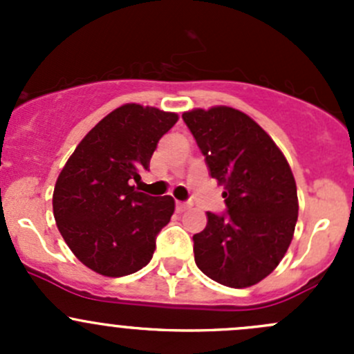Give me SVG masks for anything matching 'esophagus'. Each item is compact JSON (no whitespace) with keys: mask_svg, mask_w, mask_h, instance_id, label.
<instances>
[{"mask_svg":"<svg viewBox=\"0 0 354 354\" xmlns=\"http://www.w3.org/2000/svg\"><path fill=\"white\" fill-rule=\"evenodd\" d=\"M187 209H190V203L187 202H176V210L178 212H185Z\"/></svg>","mask_w":354,"mask_h":354,"instance_id":"obj_1","label":"esophagus"}]
</instances>
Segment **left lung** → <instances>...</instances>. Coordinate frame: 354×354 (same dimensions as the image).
Returning a JSON list of instances; mask_svg holds the SVG:
<instances>
[{
    "label": "left lung",
    "mask_w": 354,
    "mask_h": 354,
    "mask_svg": "<svg viewBox=\"0 0 354 354\" xmlns=\"http://www.w3.org/2000/svg\"><path fill=\"white\" fill-rule=\"evenodd\" d=\"M183 120L227 205V216L207 212L205 230L194 234L195 263L224 286H253L279 266L295 234L298 194L291 167L243 111L197 108L185 111Z\"/></svg>",
    "instance_id": "1"
}]
</instances>
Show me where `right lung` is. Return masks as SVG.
Wrapping results in <instances>:
<instances>
[{"label":"right lung","mask_w":354,"mask_h":354,"mask_svg":"<svg viewBox=\"0 0 354 354\" xmlns=\"http://www.w3.org/2000/svg\"><path fill=\"white\" fill-rule=\"evenodd\" d=\"M176 113L130 102L102 118L63 166L53 214L73 255L94 272L123 277L151 262L156 236L174 212L169 195L135 190Z\"/></svg>","instance_id":"obj_1"}]
</instances>
